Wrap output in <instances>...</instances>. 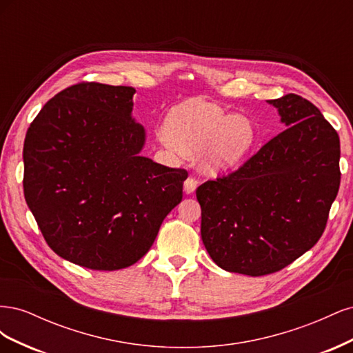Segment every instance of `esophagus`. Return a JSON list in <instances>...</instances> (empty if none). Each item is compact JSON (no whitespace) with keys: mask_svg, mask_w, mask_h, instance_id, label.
<instances>
[{"mask_svg":"<svg viewBox=\"0 0 353 353\" xmlns=\"http://www.w3.org/2000/svg\"><path fill=\"white\" fill-rule=\"evenodd\" d=\"M197 185H199L197 178H196V176H188V178L185 179V183H184V191H185L187 194L194 193V190L197 188Z\"/></svg>","mask_w":353,"mask_h":353,"instance_id":"esophagus-1","label":"esophagus"}]
</instances>
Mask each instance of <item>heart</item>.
Returning a JSON list of instances; mask_svg holds the SVG:
<instances>
[{"label":"heart","mask_w":353,"mask_h":353,"mask_svg":"<svg viewBox=\"0 0 353 353\" xmlns=\"http://www.w3.org/2000/svg\"><path fill=\"white\" fill-rule=\"evenodd\" d=\"M163 135L184 154L205 148L209 169L239 163L254 141V130L248 117L230 116L219 105L203 101H187L170 110Z\"/></svg>","instance_id":"heart-1"}]
</instances>
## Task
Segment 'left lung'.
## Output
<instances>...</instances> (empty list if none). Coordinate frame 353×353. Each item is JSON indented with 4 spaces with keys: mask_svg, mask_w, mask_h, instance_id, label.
Instances as JSON below:
<instances>
[{
    "mask_svg": "<svg viewBox=\"0 0 353 353\" xmlns=\"http://www.w3.org/2000/svg\"><path fill=\"white\" fill-rule=\"evenodd\" d=\"M287 130L234 172L196 190L201 240L222 270L261 276L312 249L340 187V140L296 94L268 100Z\"/></svg>",
    "mask_w": 353,
    "mask_h": 353,
    "instance_id": "obj_1",
    "label": "left lung"
}]
</instances>
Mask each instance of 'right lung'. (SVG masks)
Listing matches in <instances>:
<instances>
[{"mask_svg": "<svg viewBox=\"0 0 353 353\" xmlns=\"http://www.w3.org/2000/svg\"><path fill=\"white\" fill-rule=\"evenodd\" d=\"M132 87L81 82L37 114L23 144V191L47 244L83 268L116 271L150 250L183 200L185 169L140 154Z\"/></svg>", "mask_w": 353, "mask_h": 353, "instance_id": "right-lung-1", "label": "right lung"}]
</instances>
